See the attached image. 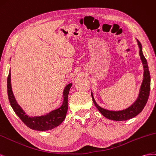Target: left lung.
I'll list each match as a JSON object with an SVG mask.
<instances>
[{
	"label": "left lung",
	"instance_id": "obj_1",
	"mask_svg": "<svg viewBox=\"0 0 156 156\" xmlns=\"http://www.w3.org/2000/svg\"><path fill=\"white\" fill-rule=\"evenodd\" d=\"M136 40L137 41L138 46H139V55L142 65H143L144 73L143 79H142V84L140 87L139 95H138L134 103L129 106L128 108L122 110H109L102 108L97 105L91 91L92 99L96 108L99 110V112L103 116L109 119L114 120V121H126V120L135 117L136 115H137L143 110L148 101L150 90V75L148 70L147 61H146L143 55V53H142V47L141 44L137 39Z\"/></svg>",
	"mask_w": 156,
	"mask_h": 156
}]
</instances>
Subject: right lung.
<instances>
[{
    "label": "right lung",
    "mask_w": 156,
    "mask_h": 156,
    "mask_svg": "<svg viewBox=\"0 0 156 156\" xmlns=\"http://www.w3.org/2000/svg\"><path fill=\"white\" fill-rule=\"evenodd\" d=\"M73 83L66 85L63 90V102L59 108L53 110L46 115L40 116H29L17 103L12 91L11 85V73L9 71L7 79V90L8 99L15 113L21 121L31 129L40 131L51 130L59 126L65 119L68 110V95Z\"/></svg>",
    "instance_id": "obj_1"
}]
</instances>
